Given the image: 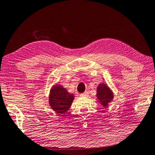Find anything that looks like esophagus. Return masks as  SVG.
I'll return each instance as SVG.
<instances>
[{
	"label": "esophagus",
	"mask_w": 155,
	"mask_h": 155,
	"mask_svg": "<svg viewBox=\"0 0 155 155\" xmlns=\"http://www.w3.org/2000/svg\"><path fill=\"white\" fill-rule=\"evenodd\" d=\"M88 95H89V91H85V92L83 93V94H80L81 96H87Z\"/></svg>",
	"instance_id": "obj_1"
}]
</instances>
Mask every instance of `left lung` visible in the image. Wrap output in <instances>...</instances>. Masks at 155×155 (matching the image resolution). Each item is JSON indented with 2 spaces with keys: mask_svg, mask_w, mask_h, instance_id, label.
Returning <instances> with one entry per match:
<instances>
[{
  "mask_svg": "<svg viewBox=\"0 0 155 155\" xmlns=\"http://www.w3.org/2000/svg\"><path fill=\"white\" fill-rule=\"evenodd\" d=\"M98 102L104 107L108 106V103L113 100L114 95L110 89L105 83L100 84L97 88V94Z\"/></svg>",
  "mask_w": 155,
  "mask_h": 155,
  "instance_id": "obj_1",
  "label": "left lung"
}]
</instances>
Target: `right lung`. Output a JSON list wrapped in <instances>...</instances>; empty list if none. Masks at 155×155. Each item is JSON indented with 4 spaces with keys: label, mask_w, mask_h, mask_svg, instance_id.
<instances>
[{
    "label": "right lung",
    "mask_w": 155,
    "mask_h": 155,
    "mask_svg": "<svg viewBox=\"0 0 155 155\" xmlns=\"http://www.w3.org/2000/svg\"><path fill=\"white\" fill-rule=\"evenodd\" d=\"M74 98V95L69 94L64 87L58 84L50 90L49 105L56 113L64 114L70 108Z\"/></svg>",
    "instance_id": "obj_1"
}]
</instances>
